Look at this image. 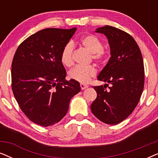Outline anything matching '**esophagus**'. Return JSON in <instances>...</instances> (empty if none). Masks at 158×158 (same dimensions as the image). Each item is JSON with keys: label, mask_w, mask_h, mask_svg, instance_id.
<instances>
[{"label": "esophagus", "mask_w": 158, "mask_h": 158, "mask_svg": "<svg viewBox=\"0 0 158 158\" xmlns=\"http://www.w3.org/2000/svg\"><path fill=\"white\" fill-rule=\"evenodd\" d=\"M88 87V86L87 85H85V84H82V83L81 84V88L82 90H85Z\"/></svg>", "instance_id": "1"}]
</instances>
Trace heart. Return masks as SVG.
<instances>
[{
  "instance_id": "heart-1",
  "label": "heart",
  "mask_w": 158,
  "mask_h": 158,
  "mask_svg": "<svg viewBox=\"0 0 158 158\" xmlns=\"http://www.w3.org/2000/svg\"><path fill=\"white\" fill-rule=\"evenodd\" d=\"M81 43L85 48L92 54V58L98 63L102 64L106 59V54L103 50V43L94 34H88L81 40ZM74 43L69 42L62 49L60 59L62 63L66 67H70L73 64V51ZM96 69L94 66L87 67L77 66L71 70L68 73L69 77L79 82L82 84L87 83L92 77L96 76Z\"/></svg>"
}]
</instances>
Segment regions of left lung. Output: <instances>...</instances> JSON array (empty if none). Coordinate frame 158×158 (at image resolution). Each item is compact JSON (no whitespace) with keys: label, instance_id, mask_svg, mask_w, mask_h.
<instances>
[{"label":"left lung","instance_id":"8db88e82","mask_svg":"<svg viewBox=\"0 0 158 158\" xmlns=\"http://www.w3.org/2000/svg\"><path fill=\"white\" fill-rule=\"evenodd\" d=\"M96 32L107 37L111 57L98 76L106 84L94 87L97 98L90 109L102 122L117 124L132 113L139 101L144 84L143 59L136 41L127 32L107 25Z\"/></svg>","mask_w":158,"mask_h":158}]
</instances>
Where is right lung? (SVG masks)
<instances>
[{"instance_id": "add662e5", "label": "right lung", "mask_w": 158, "mask_h": 158, "mask_svg": "<svg viewBox=\"0 0 158 158\" xmlns=\"http://www.w3.org/2000/svg\"><path fill=\"white\" fill-rule=\"evenodd\" d=\"M76 31L48 28L32 34L19 45L11 65L12 90L21 111L42 127L59 122L71 98L81 91L74 80L66 81L62 49Z\"/></svg>"}]
</instances>
